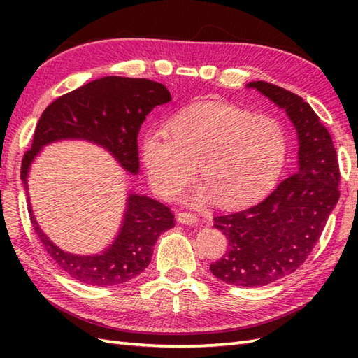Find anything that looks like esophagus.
Returning <instances> with one entry per match:
<instances>
[{
  "mask_svg": "<svg viewBox=\"0 0 358 358\" xmlns=\"http://www.w3.org/2000/svg\"><path fill=\"white\" fill-rule=\"evenodd\" d=\"M177 220L183 224H196V223H199V217L192 214V212H180V214H177Z\"/></svg>",
  "mask_w": 358,
  "mask_h": 358,
  "instance_id": "1",
  "label": "esophagus"
}]
</instances>
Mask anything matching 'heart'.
Masks as SVG:
<instances>
[{
    "label": "heart",
    "instance_id": "b5f03b06",
    "mask_svg": "<svg viewBox=\"0 0 358 358\" xmlns=\"http://www.w3.org/2000/svg\"><path fill=\"white\" fill-rule=\"evenodd\" d=\"M287 158L280 121L223 103L196 104L175 113L164 134L141 140V159L154 191L173 200L196 173L204 180L192 200L210 192L226 208L246 206L268 195Z\"/></svg>",
    "mask_w": 358,
    "mask_h": 358
}]
</instances>
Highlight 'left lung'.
Listing matches in <instances>:
<instances>
[{
	"label": "left lung",
	"mask_w": 358,
	"mask_h": 358,
	"mask_svg": "<svg viewBox=\"0 0 358 358\" xmlns=\"http://www.w3.org/2000/svg\"><path fill=\"white\" fill-rule=\"evenodd\" d=\"M248 87L285 109L299 135L295 173L255 206L214 217L227 249L210 272L229 285L258 287L292 273L313 252L340 199V171L328 129L301 96L266 81Z\"/></svg>",
	"instance_id": "1"
}]
</instances>
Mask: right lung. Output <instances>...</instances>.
Returning a JSON list of instances; mask_svg holds the SVG:
<instances>
[{
	"label": "right lung",
	"instance_id": "add662e5",
	"mask_svg": "<svg viewBox=\"0 0 358 358\" xmlns=\"http://www.w3.org/2000/svg\"><path fill=\"white\" fill-rule=\"evenodd\" d=\"M172 96L162 83L146 78L104 77L50 103L38 121L32 148L21 163L27 192L30 164L43 146L58 140H86L108 149L127 172H138V136L143 121L155 106ZM29 195V194H27ZM29 201V199H27ZM34 231L62 271L80 283L108 287L132 280L148 268L159 235L175 226L171 209L146 195L129 194L123 224L112 245L96 255H75L45 237L32 214Z\"/></svg>",
	"mask_w": 358,
	"mask_h": 358
}]
</instances>
